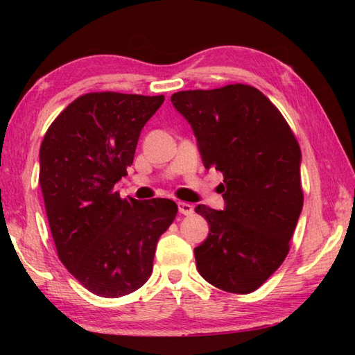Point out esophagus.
Returning <instances> with one entry per match:
<instances>
[{
    "mask_svg": "<svg viewBox=\"0 0 355 355\" xmlns=\"http://www.w3.org/2000/svg\"><path fill=\"white\" fill-rule=\"evenodd\" d=\"M178 211L184 216H189L194 213V207H192L188 202H178Z\"/></svg>",
    "mask_w": 355,
    "mask_h": 355,
    "instance_id": "esophagus-1",
    "label": "esophagus"
}]
</instances>
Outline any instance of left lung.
<instances>
[{
	"mask_svg": "<svg viewBox=\"0 0 355 355\" xmlns=\"http://www.w3.org/2000/svg\"><path fill=\"white\" fill-rule=\"evenodd\" d=\"M188 120L205 169L224 175V209L196 207L209 225L194 249L197 269L219 290L248 294L284 263L302 211L299 144L271 101L228 84L171 97Z\"/></svg>",
	"mask_w": 355,
	"mask_h": 355,
	"instance_id": "obj_1",
	"label": "left lung"
}]
</instances>
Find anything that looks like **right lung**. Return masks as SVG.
<instances>
[{
	"label": "right lung",
	"mask_w": 355,
	"mask_h": 355,
	"mask_svg": "<svg viewBox=\"0 0 355 355\" xmlns=\"http://www.w3.org/2000/svg\"><path fill=\"white\" fill-rule=\"evenodd\" d=\"M164 95L92 92L50 125L40 146L39 183L59 260L101 297L141 288L159 236L177 216L169 199H120L114 191L133 164L137 139Z\"/></svg>",
	"instance_id": "obj_1"
}]
</instances>
